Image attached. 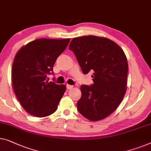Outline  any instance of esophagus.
Listing matches in <instances>:
<instances>
[{
	"label": "esophagus",
	"instance_id": "34e87169",
	"mask_svg": "<svg viewBox=\"0 0 151 151\" xmlns=\"http://www.w3.org/2000/svg\"><path fill=\"white\" fill-rule=\"evenodd\" d=\"M73 86L72 85H69V84H67V89H71L73 88Z\"/></svg>",
	"mask_w": 151,
	"mask_h": 151
}]
</instances>
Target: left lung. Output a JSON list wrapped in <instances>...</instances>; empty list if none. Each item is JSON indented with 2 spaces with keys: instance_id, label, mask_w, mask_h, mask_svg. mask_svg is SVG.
Segmentation results:
<instances>
[{
  "instance_id": "8db88e82",
  "label": "left lung",
  "mask_w": 151,
  "mask_h": 151,
  "mask_svg": "<svg viewBox=\"0 0 151 151\" xmlns=\"http://www.w3.org/2000/svg\"><path fill=\"white\" fill-rule=\"evenodd\" d=\"M69 49L83 73H93V84L80 87L78 111L91 121L104 119L115 111L126 93L128 63L124 52L114 41L94 35L73 38Z\"/></svg>"
}]
</instances>
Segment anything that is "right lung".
<instances>
[{
	"mask_svg": "<svg viewBox=\"0 0 151 151\" xmlns=\"http://www.w3.org/2000/svg\"><path fill=\"white\" fill-rule=\"evenodd\" d=\"M70 39H38L18 50L12 65L14 93L30 114L45 117L58 108L66 86L48 82L57 58L66 49Z\"/></svg>",
	"mask_w": 151,
	"mask_h": 151,
	"instance_id": "right-lung-1",
	"label": "right lung"
}]
</instances>
